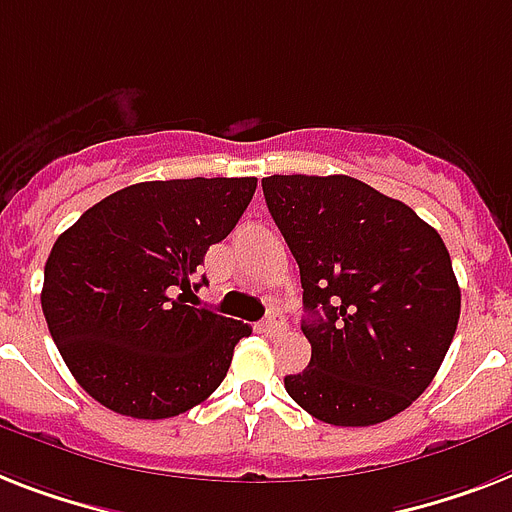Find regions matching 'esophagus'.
<instances>
[{"label": "esophagus", "instance_id": "1", "mask_svg": "<svg viewBox=\"0 0 512 512\" xmlns=\"http://www.w3.org/2000/svg\"><path fill=\"white\" fill-rule=\"evenodd\" d=\"M260 328H263V334H281L286 328V318L281 313H270L268 318H265L263 323H260Z\"/></svg>", "mask_w": 512, "mask_h": 512}]
</instances>
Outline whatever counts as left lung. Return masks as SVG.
Returning a JSON list of instances; mask_svg holds the SVG:
<instances>
[{
    "mask_svg": "<svg viewBox=\"0 0 512 512\" xmlns=\"http://www.w3.org/2000/svg\"><path fill=\"white\" fill-rule=\"evenodd\" d=\"M263 194L299 265L313 347L286 392L331 426L389 421L426 392L458 328L442 236L350 176H268Z\"/></svg>",
    "mask_w": 512,
    "mask_h": 512,
    "instance_id": "left-lung-1",
    "label": "left lung"
}]
</instances>
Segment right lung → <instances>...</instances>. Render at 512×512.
I'll use <instances>...</instances> for the list:
<instances>
[{
	"label": "right lung",
	"mask_w": 512,
	"mask_h": 512,
	"mask_svg": "<svg viewBox=\"0 0 512 512\" xmlns=\"http://www.w3.org/2000/svg\"><path fill=\"white\" fill-rule=\"evenodd\" d=\"M257 178L144 181L57 236L41 310L78 384L115 413L173 418L205 402L252 328L186 305L191 276L252 202Z\"/></svg>",
	"instance_id": "add662e5"
}]
</instances>
